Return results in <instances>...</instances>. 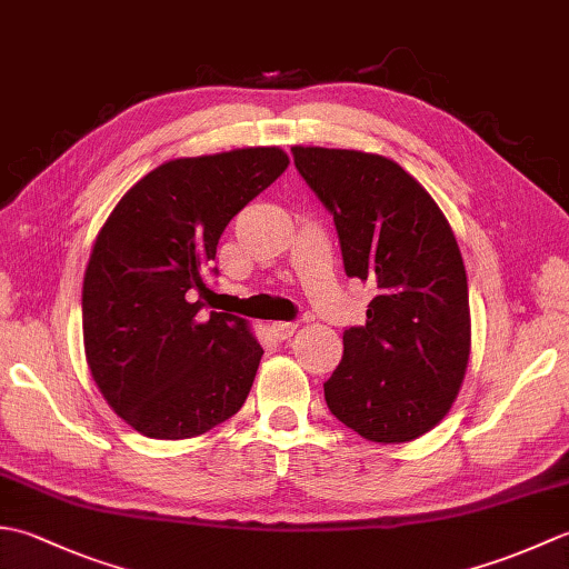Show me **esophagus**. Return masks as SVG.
<instances>
[{"label": "esophagus", "mask_w": 569, "mask_h": 569, "mask_svg": "<svg viewBox=\"0 0 569 569\" xmlns=\"http://www.w3.org/2000/svg\"><path fill=\"white\" fill-rule=\"evenodd\" d=\"M296 330H298L296 322H273L271 325V332L278 337V340H291Z\"/></svg>", "instance_id": "1"}]
</instances>
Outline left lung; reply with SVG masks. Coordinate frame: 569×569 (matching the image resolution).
I'll use <instances>...</instances> for the list:
<instances>
[{"mask_svg": "<svg viewBox=\"0 0 569 569\" xmlns=\"http://www.w3.org/2000/svg\"><path fill=\"white\" fill-rule=\"evenodd\" d=\"M332 214L345 271L377 286L367 325L342 335L325 381L330 413L371 442L432 430L462 386L469 345L467 271L452 227L418 180L379 153L293 147Z\"/></svg>", "mask_w": 569, "mask_h": 569, "instance_id": "left-lung-1", "label": "left lung"}]
</instances>
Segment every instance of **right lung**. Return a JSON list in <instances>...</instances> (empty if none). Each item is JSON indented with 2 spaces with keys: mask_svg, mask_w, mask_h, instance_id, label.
I'll use <instances>...</instances> for the list:
<instances>
[{
  "mask_svg": "<svg viewBox=\"0 0 569 569\" xmlns=\"http://www.w3.org/2000/svg\"><path fill=\"white\" fill-rule=\"evenodd\" d=\"M276 147L176 159L107 217L82 281L84 357L107 403L156 440L196 438L244 406L263 349L247 320L202 308L229 220L288 168ZM212 308V306H210Z\"/></svg>",
  "mask_w": 569,
  "mask_h": 569,
  "instance_id": "add662e5",
  "label": "right lung"
}]
</instances>
